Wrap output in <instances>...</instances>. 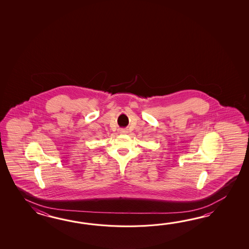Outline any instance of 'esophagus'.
Masks as SVG:
<instances>
[{
    "label": "esophagus",
    "mask_w": 249,
    "mask_h": 249,
    "mask_svg": "<svg viewBox=\"0 0 249 249\" xmlns=\"http://www.w3.org/2000/svg\"><path fill=\"white\" fill-rule=\"evenodd\" d=\"M119 132L123 133V134H125V133H128V130L127 129H120Z\"/></svg>",
    "instance_id": "obj_1"
}]
</instances>
